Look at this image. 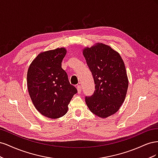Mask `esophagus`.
<instances>
[{
	"mask_svg": "<svg viewBox=\"0 0 158 158\" xmlns=\"http://www.w3.org/2000/svg\"><path fill=\"white\" fill-rule=\"evenodd\" d=\"M76 88H77L78 93V94H80V93H81V85H77V86H76Z\"/></svg>",
	"mask_w": 158,
	"mask_h": 158,
	"instance_id": "34e87169",
	"label": "esophagus"
}]
</instances>
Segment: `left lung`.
Returning <instances> with one entry per match:
<instances>
[{"mask_svg": "<svg viewBox=\"0 0 158 158\" xmlns=\"http://www.w3.org/2000/svg\"><path fill=\"white\" fill-rule=\"evenodd\" d=\"M92 74L95 91L85 97L91 112L107 118L118 111L126 98L128 79L125 63L120 54L111 47L97 43L82 51Z\"/></svg>", "mask_w": 158, "mask_h": 158, "instance_id": "left-lung-1", "label": "left lung"}]
</instances>
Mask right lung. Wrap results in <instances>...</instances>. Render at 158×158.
I'll return each mask as SVG.
<instances>
[{"instance_id": "obj_1", "label": "right lung", "mask_w": 158, "mask_h": 158, "mask_svg": "<svg viewBox=\"0 0 158 158\" xmlns=\"http://www.w3.org/2000/svg\"><path fill=\"white\" fill-rule=\"evenodd\" d=\"M64 47L41 52L33 59L27 73L28 92L33 106L43 115L58 118L68 111L77 89L62 69Z\"/></svg>"}]
</instances>
